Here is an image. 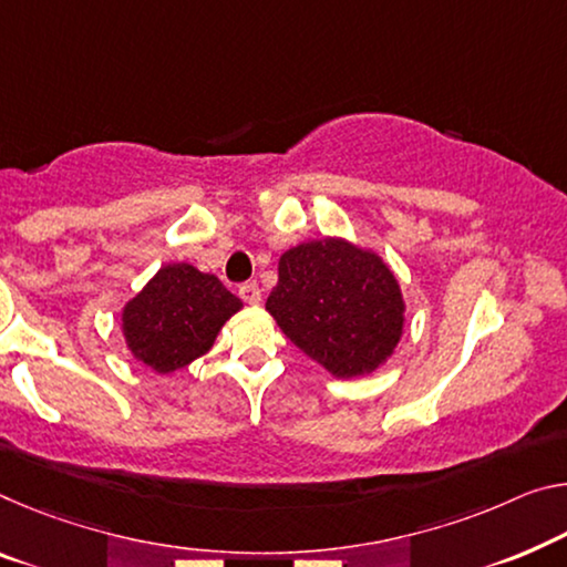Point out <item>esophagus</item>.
Instances as JSON below:
<instances>
[{"mask_svg":"<svg viewBox=\"0 0 567 567\" xmlns=\"http://www.w3.org/2000/svg\"><path fill=\"white\" fill-rule=\"evenodd\" d=\"M239 298L247 305H259V300H262V290H259L257 282H245L239 287Z\"/></svg>","mask_w":567,"mask_h":567,"instance_id":"esophagus-1","label":"esophagus"}]
</instances>
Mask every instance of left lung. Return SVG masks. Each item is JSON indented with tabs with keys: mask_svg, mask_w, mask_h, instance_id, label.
<instances>
[{
	"mask_svg": "<svg viewBox=\"0 0 567 567\" xmlns=\"http://www.w3.org/2000/svg\"><path fill=\"white\" fill-rule=\"evenodd\" d=\"M265 308L285 336L336 379L379 371L406 322L393 269L379 251L346 237L310 239L282 251Z\"/></svg>",
	"mask_w": 567,
	"mask_h": 567,
	"instance_id": "8db88e82",
	"label": "left lung"
}]
</instances>
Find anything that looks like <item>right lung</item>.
<instances>
[{
	"instance_id": "obj_1",
	"label": "right lung",
	"mask_w": 567,
	"mask_h": 567,
	"mask_svg": "<svg viewBox=\"0 0 567 567\" xmlns=\"http://www.w3.org/2000/svg\"><path fill=\"white\" fill-rule=\"evenodd\" d=\"M241 300L217 275L188 262L164 265L123 305L121 332L131 355L154 373L182 371L214 346Z\"/></svg>"
}]
</instances>
